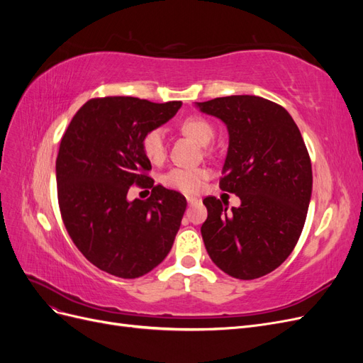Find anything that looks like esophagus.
Returning a JSON list of instances; mask_svg holds the SVG:
<instances>
[{"instance_id":"esophagus-1","label":"esophagus","mask_w":363,"mask_h":363,"mask_svg":"<svg viewBox=\"0 0 363 363\" xmlns=\"http://www.w3.org/2000/svg\"><path fill=\"white\" fill-rule=\"evenodd\" d=\"M186 200H188L189 206H194V204H199L200 203V200L195 199V196H188V199H186Z\"/></svg>"}]
</instances>
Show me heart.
<instances>
[{
    "mask_svg": "<svg viewBox=\"0 0 363 363\" xmlns=\"http://www.w3.org/2000/svg\"><path fill=\"white\" fill-rule=\"evenodd\" d=\"M182 131L199 142L200 145H207L213 139V128L203 118L191 116L182 123ZM142 150L147 159L152 163H160L167 155V140L162 128H152L142 139ZM208 172L203 168H172L163 175V183L168 188L177 189L184 194L199 192Z\"/></svg>",
    "mask_w": 363,
    "mask_h": 363,
    "instance_id": "obj_1",
    "label": "heart"
}]
</instances>
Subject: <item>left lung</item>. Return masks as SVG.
Returning a JSON list of instances; mask_svg holds the SVG:
<instances>
[{"label": "left lung", "mask_w": 363, "mask_h": 363, "mask_svg": "<svg viewBox=\"0 0 363 363\" xmlns=\"http://www.w3.org/2000/svg\"><path fill=\"white\" fill-rule=\"evenodd\" d=\"M228 131L221 189L239 196L228 208L203 200L206 250L215 265L239 280L279 268L298 242L312 196V163L298 127L284 108L256 95L195 103Z\"/></svg>", "instance_id": "left-lung-1"}]
</instances>
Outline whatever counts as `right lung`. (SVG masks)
Returning <instances> with one entry per match:
<instances>
[{
    "label": "right lung",
    "mask_w": 363,
    "mask_h": 363,
    "mask_svg": "<svg viewBox=\"0 0 363 363\" xmlns=\"http://www.w3.org/2000/svg\"><path fill=\"white\" fill-rule=\"evenodd\" d=\"M180 107L182 101L94 98L74 115L62 138L56 180L65 227L82 255L112 276H145L172 248L186 199L152 186L142 139ZM133 184L153 188L147 202L128 200Z\"/></svg>",
    "instance_id": "1"
}]
</instances>
